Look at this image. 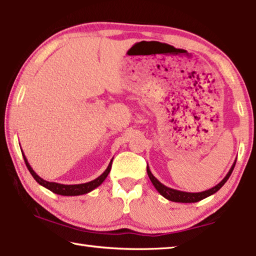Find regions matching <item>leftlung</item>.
Here are the masks:
<instances>
[{
	"label": "left lung",
	"instance_id": "left-lung-1",
	"mask_svg": "<svg viewBox=\"0 0 256 256\" xmlns=\"http://www.w3.org/2000/svg\"><path fill=\"white\" fill-rule=\"evenodd\" d=\"M235 164H236V162H234L232 168L227 172V175L224 176V178L222 182H220L219 184H216V186H214V188H210V190H203V192H198V193L183 192V190H178L167 188L166 185L160 183V182L152 175V172H151L149 166H146V172H148L149 178L151 180V183L154 184L156 190H157L164 198H166L167 200L172 201V202H180V203H194V202L201 201V200H203V198H206L208 196H212V194H214L216 192H218V190L222 188L224 184L228 180L229 177H230L232 172L234 170V167H235Z\"/></svg>",
	"mask_w": 256,
	"mask_h": 256
}]
</instances>
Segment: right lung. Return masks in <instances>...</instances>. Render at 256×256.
Returning <instances> with one entry per match:
<instances>
[{
	"label": "right lung",
	"mask_w": 256,
	"mask_h": 256,
	"mask_svg": "<svg viewBox=\"0 0 256 256\" xmlns=\"http://www.w3.org/2000/svg\"><path fill=\"white\" fill-rule=\"evenodd\" d=\"M22 156H24L26 166H27L28 170L30 172V174L32 175L34 180H36L37 183H40L42 186H44V188L52 190V192L55 193V194H58V196H82V194H86V193L92 192V190H94V188H97L98 186L102 185V182L106 180V177L108 176V174H110V168H112V159L110 164H108V167L106 168V170L100 176H98L96 180H94L92 182H88V183H84V184L66 185V184H60V183H55V182H48V180H42L40 176H38L36 172H34V170H32V166L29 164L27 158H26V156L24 154V151H22Z\"/></svg>",
	"instance_id": "1"
}]
</instances>
